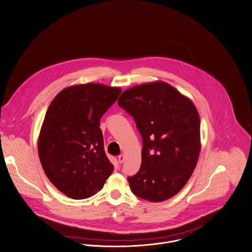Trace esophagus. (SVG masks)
I'll return each instance as SVG.
<instances>
[{"mask_svg": "<svg viewBox=\"0 0 252 252\" xmlns=\"http://www.w3.org/2000/svg\"><path fill=\"white\" fill-rule=\"evenodd\" d=\"M124 159H125V156L124 155H119L118 156V161H119V163H122L123 161H124Z\"/></svg>", "mask_w": 252, "mask_h": 252, "instance_id": "obj_1", "label": "esophagus"}]
</instances>
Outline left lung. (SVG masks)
Listing matches in <instances>:
<instances>
[{"mask_svg": "<svg viewBox=\"0 0 252 252\" xmlns=\"http://www.w3.org/2000/svg\"><path fill=\"white\" fill-rule=\"evenodd\" d=\"M117 104L134 117L143 142L140 168L128 177L131 190L151 202L174 196L190 178L200 153L194 104L161 81L128 89Z\"/></svg>", "mask_w": 252, "mask_h": 252, "instance_id": "left-lung-1", "label": "left lung"}]
</instances>
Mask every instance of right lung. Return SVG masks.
Listing matches in <instances>:
<instances>
[{"instance_id": "right-lung-1", "label": "right lung", "mask_w": 252, "mask_h": 252, "mask_svg": "<svg viewBox=\"0 0 252 252\" xmlns=\"http://www.w3.org/2000/svg\"><path fill=\"white\" fill-rule=\"evenodd\" d=\"M120 93V88L102 84L71 86L57 94L46 112L39 160L48 179L70 198L94 195L114 171L99 126Z\"/></svg>"}]
</instances>
